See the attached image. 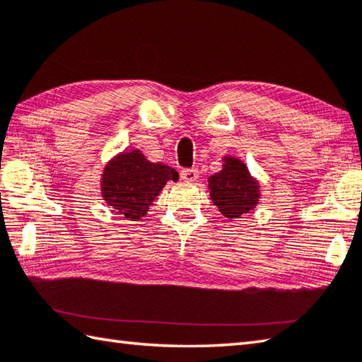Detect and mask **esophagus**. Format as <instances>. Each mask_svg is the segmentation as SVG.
Here are the masks:
<instances>
[{
	"instance_id": "esophagus-1",
	"label": "esophagus",
	"mask_w": 362,
	"mask_h": 362,
	"mask_svg": "<svg viewBox=\"0 0 362 362\" xmlns=\"http://www.w3.org/2000/svg\"><path fill=\"white\" fill-rule=\"evenodd\" d=\"M180 175H182V179L183 180H187V182H194L196 179H198L199 177V170L198 169H183L182 173H180Z\"/></svg>"
}]
</instances>
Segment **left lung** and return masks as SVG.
I'll use <instances>...</instances> for the list:
<instances>
[{"mask_svg": "<svg viewBox=\"0 0 362 362\" xmlns=\"http://www.w3.org/2000/svg\"><path fill=\"white\" fill-rule=\"evenodd\" d=\"M210 199L226 218H239L253 210L259 199V185L244 163L226 156L220 173L209 177Z\"/></svg>", "mask_w": 362, "mask_h": 362, "instance_id": "obj_1", "label": "left lung"}]
</instances>
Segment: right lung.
<instances>
[{
    "label": "right lung",
    "mask_w": 362,
    "mask_h": 362,
    "mask_svg": "<svg viewBox=\"0 0 362 362\" xmlns=\"http://www.w3.org/2000/svg\"><path fill=\"white\" fill-rule=\"evenodd\" d=\"M168 180H179L175 169L150 163L141 150H131L115 156L104 168L101 192L104 201L118 214L139 221Z\"/></svg>",
    "instance_id": "right-lung-1"
}]
</instances>
